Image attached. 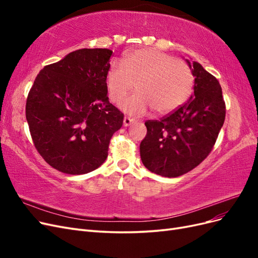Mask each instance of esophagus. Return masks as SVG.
Here are the masks:
<instances>
[{
    "label": "esophagus",
    "instance_id": "obj_1",
    "mask_svg": "<svg viewBox=\"0 0 258 258\" xmlns=\"http://www.w3.org/2000/svg\"><path fill=\"white\" fill-rule=\"evenodd\" d=\"M136 120L134 118H130V117H124L123 118V126L124 127H128L130 126L131 123H134Z\"/></svg>",
    "mask_w": 258,
    "mask_h": 258
}]
</instances>
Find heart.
I'll list each match as a JSON object with an SVG mask.
<instances>
[{"instance_id":"obj_1","label":"heart","mask_w":258,"mask_h":258,"mask_svg":"<svg viewBox=\"0 0 258 258\" xmlns=\"http://www.w3.org/2000/svg\"><path fill=\"white\" fill-rule=\"evenodd\" d=\"M135 84L138 91L120 103L124 112L141 115L153 107L156 113L167 114L188 99L194 75L183 60L158 49L147 48L127 54L123 63L113 61L107 72V90L114 102L126 97Z\"/></svg>"}]
</instances>
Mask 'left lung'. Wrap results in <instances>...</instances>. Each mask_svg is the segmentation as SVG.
Returning a JSON list of instances; mask_svg holds the SVG:
<instances>
[{"label": "left lung", "mask_w": 258, "mask_h": 258, "mask_svg": "<svg viewBox=\"0 0 258 258\" xmlns=\"http://www.w3.org/2000/svg\"><path fill=\"white\" fill-rule=\"evenodd\" d=\"M185 61L195 77L194 95L160 120H147V134L140 144L143 165L166 177L183 175L204 161L225 120L220 83L198 62Z\"/></svg>", "instance_id": "8db88e82"}]
</instances>
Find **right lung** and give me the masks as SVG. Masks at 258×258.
Instances as JSON below:
<instances>
[{
    "instance_id": "add662e5",
    "label": "right lung",
    "mask_w": 258,
    "mask_h": 258,
    "mask_svg": "<svg viewBox=\"0 0 258 258\" xmlns=\"http://www.w3.org/2000/svg\"><path fill=\"white\" fill-rule=\"evenodd\" d=\"M113 51L83 48L44 67L30 89L26 117L35 148L52 168L85 174L107 157L123 114L110 103L106 77Z\"/></svg>"
}]
</instances>
